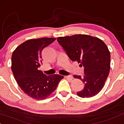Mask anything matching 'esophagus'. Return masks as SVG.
Instances as JSON below:
<instances>
[{"mask_svg": "<svg viewBox=\"0 0 124 124\" xmlns=\"http://www.w3.org/2000/svg\"><path fill=\"white\" fill-rule=\"evenodd\" d=\"M65 78L66 79H67L70 80V81H71V80L73 79V77H72V76H65Z\"/></svg>", "mask_w": 124, "mask_h": 124, "instance_id": "34e87169", "label": "esophagus"}]
</instances>
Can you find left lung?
<instances>
[{"instance_id": "1", "label": "left lung", "mask_w": 124, "mask_h": 124, "mask_svg": "<svg viewBox=\"0 0 124 124\" xmlns=\"http://www.w3.org/2000/svg\"><path fill=\"white\" fill-rule=\"evenodd\" d=\"M57 40L69 58L84 68V77L73 76L85 85L77 95L81 98L97 95L104 86L110 70L111 55L105 43L99 38L87 35L59 37Z\"/></svg>"}]
</instances>
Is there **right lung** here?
<instances>
[{"mask_svg":"<svg viewBox=\"0 0 124 124\" xmlns=\"http://www.w3.org/2000/svg\"><path fill=\"white\" fill-rule=\"evenodd\" d=\"M56 40L42 38L26 40L13 51L12 70L21 89L30 97L37 100L46 98L63 78L59 75H46L39 68L42 64V50Z\"/></svg>","mask_w":124,"mask_h":124,"instance_id":"1","label":"right lung"}]
</instances>
